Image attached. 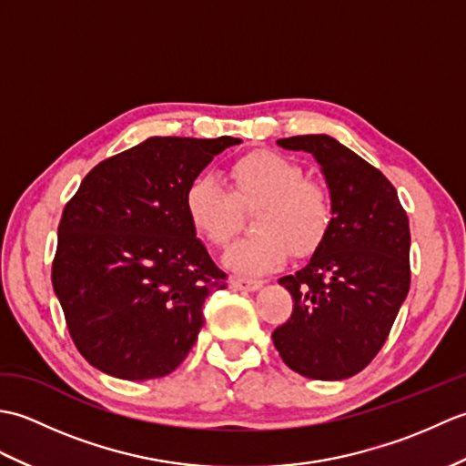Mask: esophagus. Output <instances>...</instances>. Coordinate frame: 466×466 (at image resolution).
<instances>
[{
  "label": "esophagus",
  "instance_id": "1",
  "mask_svg": "<svg viewBox=\"0 0 466 466\" xmlns=\"http://www.w3.org/2000/svg\"><path fill=\"white\" fill-rule=\"evenodd\" d=\"M264 282L256 279H244V276H234L232 289L236 290H258Z\"/></svg>",
  "mask_w": 466,
  "mask_h": 466
}]
</instances>
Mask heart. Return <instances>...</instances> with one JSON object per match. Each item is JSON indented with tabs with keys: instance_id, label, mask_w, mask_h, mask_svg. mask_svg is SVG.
Listing matches in <instances>:
<instances>
[{
	"instance_id": "obj_1",
	"label": "heart",
	"mask_w": 466,
	"mask_h": 466,
	"mask_svg": "<svg viewBox=\"0 0 466 466\" xmlns=\"http://www.w3.org/2000/svg\"><path fill=\"white\" fill-rule=\"evenodd\" d=\"M230 190L210 176L186 187L184 208L196 234L222 248L238 232L242 212H252L256 234L226 254L230 268L246 274L270 272L289 252L306 258L320 248L334 222V200L324 184L309 180L304 167L279 152L256 150L228 167Z\"/></svg>"
}]
</instances>
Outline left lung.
<instances>
[{"label": "left lung", "instance_id": "obj_1", "mask_svg": "<svg viewBox=\"0 0 466 466\" xmlns=\"http://www.w3.org/2000/svg\"><path fill=\"white\" fill-rule=\"evenodd\" d=\"M279 146L316 157L334 222L310 262L279 280L294 306L272 340L306 379H349L379 354L409 294V216L389 177L334 137L292 136Z\"/></svg>", "mask_w": 466, "mask_h": 466}]
</instances>
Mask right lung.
<instances>
[{
  "label": "right lung",
  "mask_w": 466,
  "mask_h": 466,
  "mask_svg": "<svg viewBox=\"0 0 466 466\" xmlns=\"http://www.w3.org/2000/svg\"><path fill=\"white\" fill-rule=\"evenodd\" d=\"M154 136L92 167L57 226L52 284L84 359L116 379L170 374L192 350L222 272L186 216L184 194L240 144Z\"/></svg>",
  "instance_id": "add662e5"
}]
</instances>
